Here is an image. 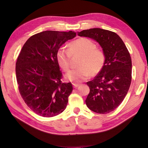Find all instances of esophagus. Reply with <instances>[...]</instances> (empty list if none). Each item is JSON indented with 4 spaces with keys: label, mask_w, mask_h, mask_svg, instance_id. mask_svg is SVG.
<instances>
[{
    "label": "esophagus",
    "mask_w": 148,
    "mask_h": 148,
    "mask_svg": "<svg viewBox=\"0 0 148 148\" xmlns=\"http://www.w3.org/2000/svg\"><path fill=\"white\" fill-rule=\"evenodd\" d=\"M73 86H74V87H75V88H76V87H77L78 86H79L80 84H73Z\"/></svg>",
    "instance_id": "34e87169"
}]
</instances>
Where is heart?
I'll return each instance as SVG.
<instances>
[{
	"instance_id": "heart-1",
	"label": "heart",
	"mask_w": 148,
	"mask_h": 148,
	"mask_svg": "<svg viewBox=\"0 0 148 148\" xmlns=\"http://www.w3.org/2000/svg\"><path fill=\"white\" fill-rule=\"evenodd\" d=\"M81 55L79 68L65 75V78L73 84L80 83L91 76L98 74L103 68L106 56L101 49L97 48L93 41L87 38H79L69 44V51L60 48L57 52V61L64 71H69L71 56Z\"/></svg>"
}]
</instances>
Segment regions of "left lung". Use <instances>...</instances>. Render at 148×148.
<instances>
[{
	"instance_id": "8db88e82",
	"label": "left lung",
	"mask_w": 148,
	"mask_h": 148,
	"mask_svg": "<svg viewBox=\"0 0 148 148\" xmlns=\"http://www.w3.org/2000/svg\"><path fill=\"white\" fill-rule=\"evenodd\" d=\"M77 35L96 40L106 56L102 71L87 82L90 89L87 106L96 113H110L121 104L131 86V56L121 38L112 31L94 28L78 32Z\"/></svg>"
}]
</instances>
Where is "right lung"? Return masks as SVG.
<instances>
[{
    "instance_id": "add662e5",
    "label": "right lung",
    "mask_w": 148,
    "mask_h": 148,
    "mask_svg": "<svg viewBox=\"0 0 148 148\" xmlns=\"http://www.w3.org/2000/svg\"><path fill=\"white\" fill-rule=\"evenodd\" d=\"M73 31H46L27 40L16 64L20 95L34 113L51 117L66 108L72 84L62 83L56 54L62 44L76 36Z\"/></svg>"
}]
</instances>
